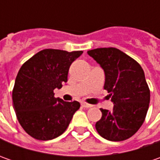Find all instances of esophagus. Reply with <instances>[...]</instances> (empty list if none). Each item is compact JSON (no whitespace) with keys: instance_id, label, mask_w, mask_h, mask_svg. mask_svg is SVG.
Wrapping results in <instances>:
<instances>
[{"instance_id":"1","label":"esophagus","mask_w":160,"mask_h":160,"mask_svg":"<svg viewBox=\"0 0 160 160\" xmlns=\"http://www.w3.org/2000/svg\"><path fill=\"white\" fill-rule=\"evenodd\" d=\"M81 105H82L83 108L92 107V105H91V104H88V103H86V102H81Z\"/></svg>"}]
</instances>
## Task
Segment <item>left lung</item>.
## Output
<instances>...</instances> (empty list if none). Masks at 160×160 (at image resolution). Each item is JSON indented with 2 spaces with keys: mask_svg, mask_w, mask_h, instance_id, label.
Returning <instances> with one entry per match:
<instances>
[{
  "mask_svg": "<svg viewBox=\"0 0 160 160\" xmlns=\"http://www.w3.org/2000/svg\"><path fill=\"white\" fill-rule=\"evenodd\" d=\"M87 53L104 71V89L114 104L112 110L101 108L96 130L108 141H125L138 131L149 108L151 94L143 69L117 48H98Z\"/></svg>",
  "mask_w": 160,
  "mask_h": 160,
  "instance_id": "1",
  "label": "left lung"
}]
</instances>
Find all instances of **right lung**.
I'll return each instance as SVG.
<instances>
[{"label":"right lung","mask_w":160,"mask_h":160,"mask_svg":"<svg viewBox=\"0 0 160 160\" xmlns=\"http://www.w3.org/2000/svg\"><path fill=\"white\" fill-rule=\"evenodd\" d=\"M82 53L45 49L22 65L12 92L13 108L19 124L33 138L48 141L61 135L80 108L77 101L55 98L53 91L68 82L69 67Z\"/></svg>","instance_id":"add662e5"}]
</instances>
